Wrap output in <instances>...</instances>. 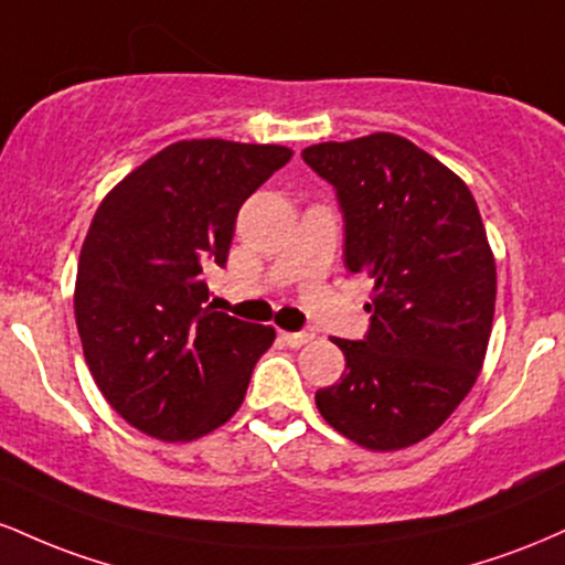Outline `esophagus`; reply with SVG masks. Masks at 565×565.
<instances>
[{
  "label": "esophagus",
  "instance_id": "1",
  "mask_svg": "<svg viewBox=\"0 0 565 565\" xmlns=\"http://www.w3.org/2000/svg\"><path fill=\"white\" fill-rule=\"evenodd\" d=\"M278 334H281V340L287 342L289 348H302L313 340V334L310 332H278Z\"/></svg>",
  "mask_w": 565,
  "mask_h": 565
}]
</instances>
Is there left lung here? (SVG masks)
<instances>
[{"label":"left lung","mask_w":565,"mask_h":565,"mask_svg":"<svg viewBox=\"0 0 565 565\" xmlns=\"http://www.w3.org/2000/svg\"><path fill=\"white\" fill-rule=\"evenodd\" d=\"M337 188L345 265L366 274L372 327L340 340L345 372L316 393L321 417L372 451L438 430L481 374L497 302V263L470 188L393 132L302 151Z\"/></svg>","instance_id":"8db88e82"}]
</instances>
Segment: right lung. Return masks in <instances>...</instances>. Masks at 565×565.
<instances>
[{
  "mask_svg": "<svg viewBox=\"0 0 565 565\" xmlns=\"http://www.w3.org/2000/svg\"><path fill=\"white\" fill-rule=\"evenodd\" d=\"M287 146L180 140L97 206L76 268L84 361L116 414L159 440H196L242 406L276 329L206 305V265L228 260L242 204Z\"/></svg>",
  "mask_w": 565,
  "mask_h": 565,
  "instance_id": "right-lung-1",
  "label": "right lung"
}]
</instances>
